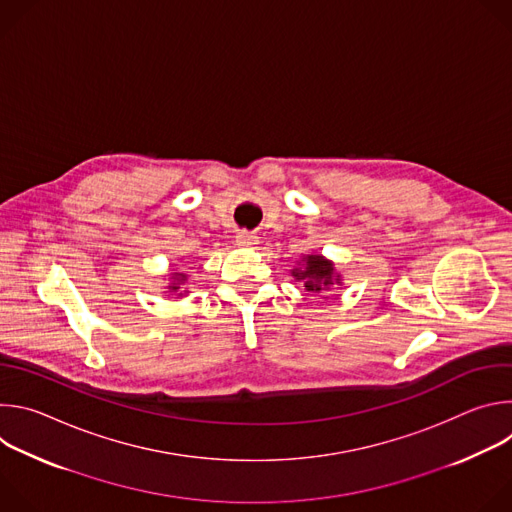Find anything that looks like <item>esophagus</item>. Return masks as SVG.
<instances>
[{"mask_svg": "<svg viewBox=\"0 0 512 512\" xmlns=\"http://www.w3.org/2000/svg\"><path fill=\"white\" fill-rule=\"evenodd\" d=\"M237 245H241V247L257 245V237L253 233H249V231H241V233H237Z\"/></svg>", "mask_w": 512, "mask_h": 512, "instance_id": "34e87169", "label": "esophagus"}]
</instances>
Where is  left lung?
Returning <instances> with one entry per match:
<instances>
[{
	"mask_svg": "<svg viewBox=\"0 0 512 512\" xmlns=\"http://www.w3.org/2000/svg\"><path fill=\"white\" fill-rule=\"evenodd\" d=\"M296 279H304V287L308 291H320L322 287L332 283L334 267L320 255H310L306 257V267L304 269H294Z\"/></svg>",
	"mask_w": 512,
	"mask_h": 512,
	"instance_id": "left-lung-1",
	"label": "left lung"
}]
</instances>
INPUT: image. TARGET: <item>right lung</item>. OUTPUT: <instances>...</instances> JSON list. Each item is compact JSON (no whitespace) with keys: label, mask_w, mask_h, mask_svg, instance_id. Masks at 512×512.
I'll list each match as a JSON object with an SVG mask.
<instances>
[{"label":"right lung","mask_w":512,"mask_h":512,"mask_svg":"<svg viewBox=\"0 0 512 512\" xmlns=\"http://www.w3.org/2000/svg\"><path fill=\"white\" fill-rule=\"evenodd\" d=\"M178 277H180V279H178V283H180V281H182V279H184V275H178ZM170 287H172V289H174V291H176V289H178V285H176V283H174V285H170Z\"/></svg>","instance_id":"obj_1"}]
</instances>
